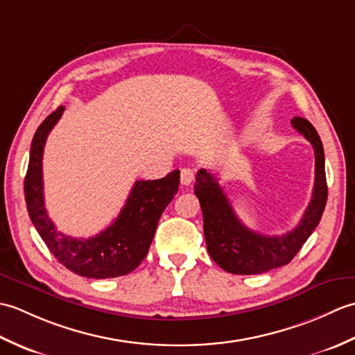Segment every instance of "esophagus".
<instances>
[{"instance_id": "34e87169", "label": "esophagus", "mask_w": 355, "mask_h": 355, "mask_svg": "<svg viewBox=\"0 0 355 355\" xmlns=\"http://www.w3.org/2000/svg\"><path fill=\"white\" fill-rule=\"evenodd\" d=\"M195 178V173L193 169L191 168H183L182 172H180V182H182L183 186H189Z\"/></svg>"}]
</instances>
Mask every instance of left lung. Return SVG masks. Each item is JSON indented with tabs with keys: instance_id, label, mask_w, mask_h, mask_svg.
Segmentation results:
<instances>
[{
	"instance_id": "obj_1",
	"label": "left lung",
	"mask_w": 355,
	"mask_h": 355,
	"mask_svg": "<svg viewBox=\"0 0 355 355\" xmlns=\"http://www.w3.org/2000/svg\"><path fill=\"white\" fill-rule=\"evenodd\" d=\"M291 125L311 143L315 157L313 198L296 229L281 236L256 233L239 221L230 202L218 184L215 173L200 169L193 192L200 200L205 223L207 252L218 266L233 275H261L286 266L310 238L320 223L327 206L328 186L325 175V154L318 131L302 117H293Z\"/></svg>"
}]
</instances>
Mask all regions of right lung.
I'll return each instance as SVG.
<instances>
[{
    "instance_id": "add662e5",
    "label": "right lung",
    "mask_w": 355,
    "mask_h": 355,
    "mask_svg": "<svg viewBox=\"0 0 355 355\" xmlns=\"http://www.w3.org/2000/svg\"><path fill=\"white\" fill-rule=\"evenodd\" d=\"M62 112L64 107L53 111L33 135L24 180L28 216L53 256L73 273L93 279L125 276L148 254L158 220L178 192L180 171H172L164 178L135 182L116 221L99 235L87 239L67 236L47 215L42 184L45 140Z\"/></svg>"
}]
</instances>
